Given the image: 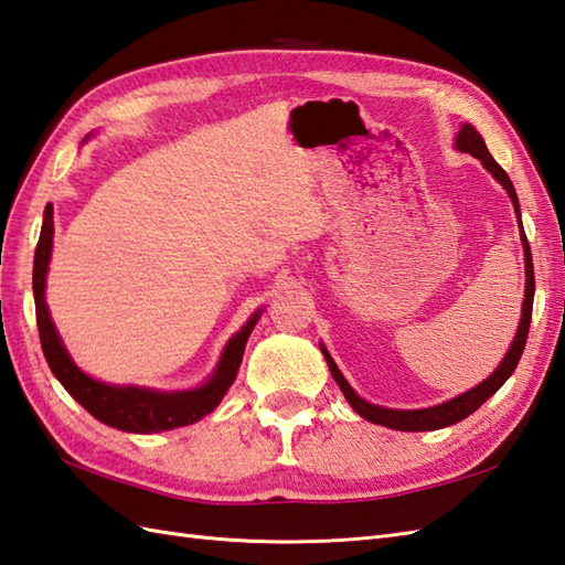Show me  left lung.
I'll return each mask as SVG.
<instances>
[{"label":"left lung","mask_w":565,"mask_h":565,"mask_svg":"<svg viewBox=\"0 0 565 565\" xmlns=\"http://www.w3.org/2000/svg\"><path fill=\"white\" fill-rule=\"evenodd\" d=\"M455 149L462 151V153H471V156H475V159H479L481 166L487 168L489 173L505 188L510 202H513V206H515V216H518V226H520V241H522V247H524V277H527V279H524L522 318H520L513 344L508 347L505 359L498 363V369L487 380H483V383H479L477 387H471V390L462 392V395H457V397H452L448 402L436 404V406H428V409H387V406H377V404L365 402L347 383V377L342 375V371L337 369V363L330 356V351L324 349V344H320L322 356H324L327 365H330V373L337 380L339 390L344 392V397L351 404V409L356 412L359 416H363L365 422L377 424V426H385V428H395V430H436V428H445V426H452L457 422H462V418H467L469 414H475L483 402H487L491 395H495V392L503 387L505 380L513 375V371L518 369L520 356H522V351H524V342H527L530 320H532V303H534V267H532V253H530L527 235H524V231H522V216H520V202H518L515 188H513V182H510L505 170L493 161V156L489 153L487 143H483L481 135L469 122H465L460 127V132H457Z\"/></svg>","instance_id":"8db88e82"}]
</instances>
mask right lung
Here are the masks:
<instances>
[{
  "instance_id": "obj_1",
  "label": "right lung",
  "mask_w": 565,
  "mask_h": 565,
  "mask_svg": "<svg viewBox=\"0 0 565 565\" xmlns=\"http://www.w3.org/2000/svg\"><path fill=\"white\" fill-rule=\"evenodd\" d=\"M52 233H55V221H52V204H47L43 214L41 241H38L33 259V298L38 334H41L45 361L52 375L62 383V387L67 390L90 416L98 418L100 424L127 433H161L170 428L190 426L194 422H200L206 414H212L221 404V399L226 397L235 375H238L245 344L255 330L262 308L250 315V320L241 327V332H235L228 339V344L221 351V359L214 373L209 375L200 387L153 390L139 385L103 383V380L86 375L72 361L55 322L50 318V310L45 303V279L52 255Z\"/></svg>"
}]
</instances>
